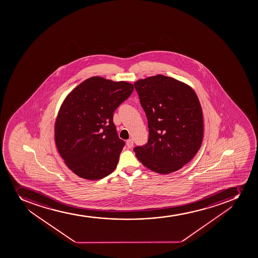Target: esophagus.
<instances>
[{
	"label": "esophagus",
	"instance_id": "1",
	"mask_svg": "<svg viewBox=\"0 0 258 258\" xmlns=\"http://www.w3.org/2000/svg\"><path fill=\"white\" fill-rule=\"evenodd\" d=\"M126 146H127V147L128 149L132 148L134 146L133 140H132V139H128V140L126 141Z\"/></svg>",
	"mask_w": 258,
	"mask_h": 258
}]
</instances>
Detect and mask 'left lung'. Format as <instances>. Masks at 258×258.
I'll list each match as a JSON object with an SVG mask.
<instances>
[{
	"instance_id": "8db88e82",
	"label": "left lung",
	"mask_w": 258,
	"mask_h": 258,
	"mask_svg": "<svg viewBox=\"0 0 258 258\" xmlns=\"http://www.w3.org/2000/svg\"><path fill=\"white\" fill-rule=\"evenodd\" d=\"M135 87L148 120L146 146L134 149L144 166L157 173L178 171L201 147L204 117L190 86L163 75L138 80Z\"/></svg>"
}]
</instances>
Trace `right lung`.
Instances as JSON below:
<instances>
[{
	"label": "right lung",
	"instance_id": "obj_1",
	"mask_svg": "<svg viewBox=\"0 0 258 258\" xmlns=\"http://www.w3.org/2000/svg\"><path fill=\"white\" fill-rule=\"evenodd\" d=\"M134 85L92 77L62 102L54 124V141L71 171L98 180L117 167L124 141L118 138L113 112L131 96Z\"/></svg>",
	"mask_w": 258,
	"mask_h": 258
}]
</instances>
